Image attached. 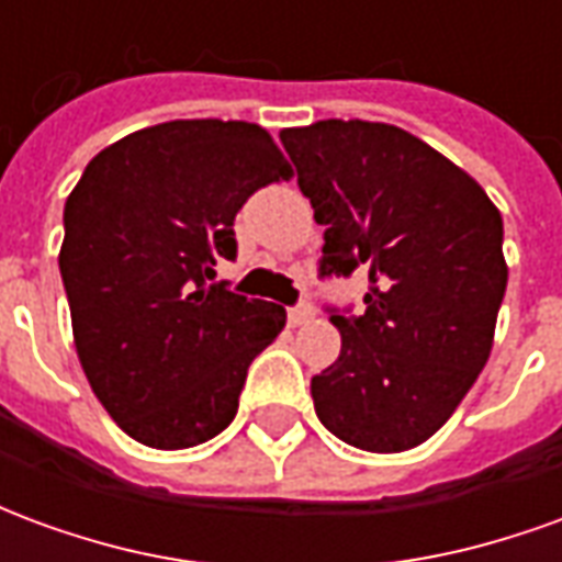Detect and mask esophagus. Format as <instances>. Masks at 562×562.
Here are the masks:
<instances>
[{
  "instance_id": "1",
  "label": "esophagus",
  "mask_w": 562,
  "mask_h": 562,
  "mask_svg": "<svg viewBox=\"0 0 562 562\" xmlns=\"http://www.w3.org/2000/svg\"><path fill=\"white\" fill-rule=\"evenodd\" d=\"M313 316H316L313 304H297L289 310V322H292V325H306V322H310Z\"/></svg>"
}]
</instances>
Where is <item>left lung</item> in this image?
Instances as JSON below:
<instances>
[{"instance_id": "obj_1", "label": "left lung", "mask_w": 562, "mask_h": 562, "mask_svg": "<svg viewBox=\"0 0 562 562\" xmlns=\"http://www.w3.org/2000/svg\"><path fill=\"white\" fill-rule=\"evenodd\" d=\"M280 138L325 225L318 277L370 273L358 316L325 306L342 346L310 382L318 422L364 451L422 446L487 364L508 282L503 216L470 173L389 123L322 120Z\"/></svg>"}]
</instances>
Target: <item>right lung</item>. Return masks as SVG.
I'll return each instance as SVG.
<instances>
[{
    "mask_svg": "<svg viewBox=\"0 0 562 562\" xmlns=\"http://www.w3.org/2000/svg\"><path fill=\"white\" fill-rule=\"evenodd\" d=\"M268 132L173 120L104 147L68 195L59 273L95 397L132 439L192 448L237 415L246 370L285 310L213 282L237 258L234 216L292 180Z\"/></svg>",
    "mask_w": 562,
    "mask_h": 562,
    "instance_id": "right-lung-1",
    "label": "right lung"
}]
</instances>
